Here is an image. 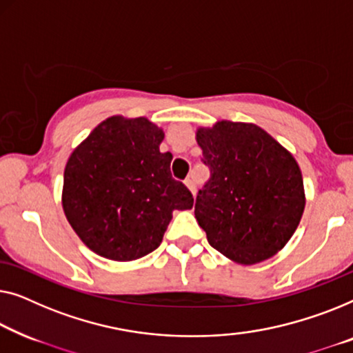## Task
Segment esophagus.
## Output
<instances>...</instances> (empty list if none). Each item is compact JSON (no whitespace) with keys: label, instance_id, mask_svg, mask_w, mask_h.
I'll list each match as a JSON object with an SVG mask.
<instances>
[{"label":"esophagus","instance_id":"obj_1","mask_svg":"<svg viewBox=\"0 0 353 353\" xmlns=\"http://www.w3.org/2000/svg\"><path fill=\"white\" fill-rule=\"evenodd\" d=\"M185 185L190 188V192L193 193V195H195V192H196V187H195V181H193L192 177H188V179H185Z\"/></svg>","mask_w":353,"mask_h":353}]
</instances>
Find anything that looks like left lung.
Returning <instances> with one entry per match:
<instances>
[{"label": "left lung", "mask_w": 353, "mask_h": 353, "mask_svg": "<svg viewBox=\"0 0 353 353\" xmlns=\"http://www.w3.org/2000/svg\"><path fill=\"white\" fill-rule=\"evenodd\" d=\"M196 141L210 179L196 193L195 217L210 245L240 264L269 259L304 212L296 160L264 129L246 123L201 128Z\"/></svg>", "instance_id": "left-lung-1"}]
</instances>
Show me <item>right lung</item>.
<instances>
[{
    "mask_svg": "<svg viewBox=\"0 0 353 353\" xmlns=\"http://www.w3.org/2000/svg\"><path fill=\"white\" fill-rule=\"evenodd\" d=\"M165 134L147 118L102 121L68 158L63 211L89 250L112 261L155 251L174 210H190L193 195L171 176Z\"/></svg>",
    "mask_w": 353,
    "mask_h": 353,
    "instance_id": "add662e5",
    "label": "right lung"
}]
</instances>
